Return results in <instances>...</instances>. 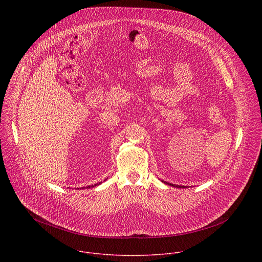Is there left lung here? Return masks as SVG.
Here are the masks:
<instances>
[{
    "mask_svg": "<svg viewBox=\"0 0 262 262\" xmlns=\"http://www.w3.org/2000/svg\"><path fill=\"white\" fill-rule=\"evenodd\" d=\"M165 185H168V186H171V187H184V188H186L185 186H177V185H172V184H169V183H166V182H163Z\"/></svg>",
    "mask_w": 262,
    "mask_h": 262,
    "instance_id": "left-lung-1",
    "label": "left lung"
}]
</instances>
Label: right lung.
<instances>
[{
	"label": "right lung",
	"mask_w": 262,
	"mask_h": 262,
	"mask_svg": "<svg viewBox=\"0 0 262 262\" xmlns=\"http://www.w3.org/2000/svg\"><path fill=\"white\" fill-rule=\"evenodd\" d=\"M102 184V182L101 183H99V184H96V185H94V186H88V187H85V188H91V187H96V186H99V185H101ZM81 188H84V187H81Z\"/></svg>",
	"instance_id": "add662e5"
}]
</instances>
